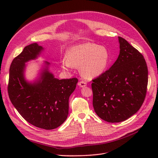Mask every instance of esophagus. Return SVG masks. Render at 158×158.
<instances>
[{"label": "esophagus", "instance_id": "esophagus-1", "mask_svg": "<svg viewBox=\"0 0 158 158\" xmlns=\"http://www.w3.org/2000/svg\"><path fill=\"white\" fill-rule=\"evenodd\" d=\"M78 85L81 88H84L85 86V85H86V83L84 82V81H80V82H78Z\"/></svg>", "mask_w": 158, "mask_h": 158}]
</instances>
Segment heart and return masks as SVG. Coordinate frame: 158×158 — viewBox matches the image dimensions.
Returning a JSON list of instances; mask_svg holds the SVG:
<instances>
[{"label":"heart","mask_w":158,"mask_h":158,"mask_svg":"<svg viewBox=\"0 0 158 158\" xmlns=\"http://www.w3.org/2000/svg\"><path fill=\"white\" fill-rule=\"evenodd\" d=\"M66 59L62 63L63 68L80 67L81 74L90 80L102 75L106 70L110 55L105 46L85 42L70 47L66 52Z\"/></svg>","instance_id":"heart-1"}]
</instances>
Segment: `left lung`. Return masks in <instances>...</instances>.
I'll use <instances>...</instances> for the list:
<instances>
[{"label":"left lung","mask_w":158,"mask_h":158,"mask_svg":"<svg viewBox=\"0 0 158 158\" xmlns=\"http://www.w3.org/2000/svg\"><path fill=\"white\" fill-rule=\"evenodd\" d=\"M120 52L109 70L92 84L93 106L99 117L109 123L127 120L141 107L148 85L144 56L121 37Z\"/></svg>","instance_id":"left-lung-1"}]
</instances>
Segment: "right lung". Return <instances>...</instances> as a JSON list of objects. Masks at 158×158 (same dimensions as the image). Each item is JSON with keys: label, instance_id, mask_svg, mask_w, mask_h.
I'll return each instance as SVG.
<instances>
[{"label": "right lung", "instance_id": "obj_1", "mask_svg": "<svg viewBox=\"0 0 158 158\" xmlns=\"http://www.w3.org/2000/svg\"><path fill=\"white\" fill-rule=\"evenodd\" d=\"M44 50L36 43L24 47L12 60L8 93L21 116L36 127L52 130L60 126L69 114V99L78 83L76 78L59 80L49 70L45 62L39 78L28 82L24 77L26 63L35 59Z\"/></svg>", "mask_w": 158, "mask_h": 158}]
</instances>
